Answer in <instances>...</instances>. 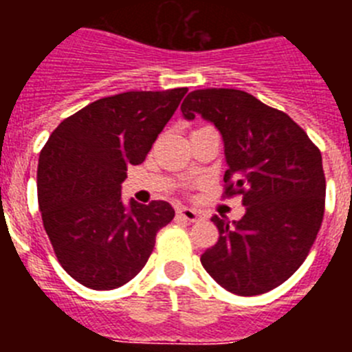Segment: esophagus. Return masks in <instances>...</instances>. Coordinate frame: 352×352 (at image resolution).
<instances>
[{
  "label": "esophagus",
  "instance_id": "obj_1",
  "mask_svg": "<svg viewBox=\"0 0 352 352\" xmlns=\"http://www.w3.org/2000/svg\"><path fill=\"white\" fill-rule=\"evenodd\" d=\"M178 214L182 219H185L186 222H197V220L201 219V214H199L197 211L190 210V208H179Z\"/></svg>",
  "mask_w": 352,
  "mask_h": 352
}]
</instances>
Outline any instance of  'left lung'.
<instances>
[{"label": "left lung", "mask_w": 352, "mask_h": 352, "mask_svg": "<svg viewBox=\"0 0 352 352\" xmlns=\"http://www.w3.org/2000/svg\"><path fill=\"white\" fill-rule=\"evenodd\" d=\"M182 113L186 120L201 114L220 130L229 166L223 197L241 195L247 206L232 226L211 219L220 236L201 256L204 270L239 296L278 287L303 264L321 229V151L284 111L241 89H195Z\"/></svg>", "instance_id": "left-lung-1"}]
</instances>
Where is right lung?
Segmentation results:
<instances>
[{"label":"right lung","mask_w":352,"mask_h":352,"mask_svg":"<svg viewBox=\"0 0 352 352\" xmlns=\"http://www.w3.org/2000/svg\"><path fill=\"white\" fill-rule=\"evenodd\" d=\"M188 91H126L68 116L40 151L36 188L43 229L65 272L95 291L138 275L162 227L166 201H121L129 166L142 164Z\"/></svg>","instance_id":"add662e5"}]
</instances>
